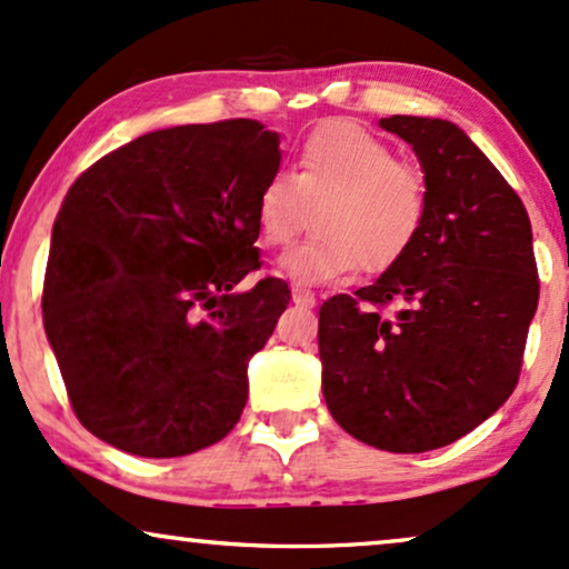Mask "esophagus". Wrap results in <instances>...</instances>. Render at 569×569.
<instances>
[{"mask_svg": "<svg viewBox=\"0 0 569 569\" xmlns=\"http://www.w3.org/2000/svg\"><path fill=\"white\" fill-rule=\"evenodd\" d=\"M292 303L311 309V306H317V296L311 290H303V287H292Z\"/></svg>", "mask_w": 569, "mask_h": 569, "instance_id": "1", "label": "esophagus"}]
</instances>
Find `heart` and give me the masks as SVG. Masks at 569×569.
Returning <instances> with one entry per match:
<instances>
[{
  "mask_svg": "<svg viewBox=\"0 0 569 569\" xmlns=\"http://www.w3.org/2000/svg\"><path fill=\"white\" fill-rule=\"evenodd\" d=\"M313 231L277 260L282 277L325 284L362 269L389 271L418 242L429 218V186L416 164L393 159L389 143L357 122H325L303 138L296 170H277L258 193L260 242L282 247Z\"/></svg>",
  "mask_w": 569,
  "mask_h": 569,
  "instance_id": "b5f03b06",
  "label": "heart"
}]
</instances>
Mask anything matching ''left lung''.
Here are the masks:
<instances>
[{"label":"left lung","mask_w":569,"mask_h":569,"mask_svg":"<svg viewBox=\"0 0 569 569\" xmlns=\"http://www.w3.org/2000/svg\"><path fill=\"white\" fill-rule=\"evenodd\" d=\"M416 151L429 218L412 250L319 309L322 393L359 442L426 452L477 429L511 397L538 309L522 199L447 119H380ZM389 302L398 311L383 315Z\"/></svg>","instance_id":"left-lung-1"}]
</instances>
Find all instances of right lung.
Wrapping results in <instances>:
<instances>
[{"instance_id": "1", "label": "right lung", "mask_w": 569, "mask_h": 569, "mask_svg": "<svg viewBox=\"0 0 569 569\" xmlns=\"http://www.w3.org/2000/svg\"><path fill=\"white\" fill-rule=\"evenodd\" d=\"M256 119L146 132L77 178L52 226L44 332L77 418L140 458L220 442L247 365L290 303L260 269L256 204L279 170Z\"/></svg>"}]
</instances>
